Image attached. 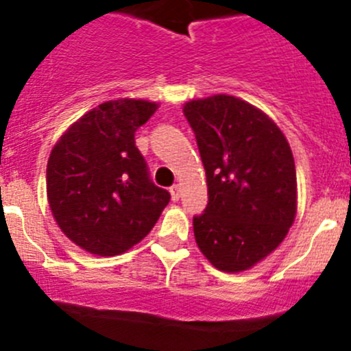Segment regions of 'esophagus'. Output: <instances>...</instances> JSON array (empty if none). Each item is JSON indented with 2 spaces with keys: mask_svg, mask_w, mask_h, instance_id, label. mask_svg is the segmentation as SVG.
<instances>
[{
  "mask_svg": "<svg viewBox=\"0 0 351 351\" xmlns=\"http://www.w3.org/2000/svg\"><path fill=\"white\" fill-rule=\"evenodd\" d=\"M169 192H171L173 201H178V199H180V185H173L171 189H169Z\"/></svg>",
  "mask_w": 351,
  "mask_h": 351,
  "instance_id": "obj_1",
  "label": "esophagus"
}]
</instances>
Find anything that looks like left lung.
<instances>
[{
	"instance_id": "obj_1",
	"label": "left lung",
	"mask_w": 351,
	"mask_h": 351,
	"mask_svg": "<svg viewBox=\"0 0 351 351\" xmlns=\"http://www.w3.org/2000/svg\"><path fill=\"white\" fill-rule=\"evenodd\" d=\"M208 182L194 216L199 250L218 270L242 271L284 241L296 215V168L279 126L230 95L186 101Z\"/></svg>"
}]
</instances>
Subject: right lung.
Returning a JSON list of instances; mask_svg holds the SVG:
<instances>
[{"mask_svg":"<svg viewBox=\"0 0 351 351\" xmlns=\"http://www.w3.org/2000/svg\"><path fill=\"white\" fill-rule=\"evenodd\" d=\"M157 104L110 100L72 124L53 147L47 194L58 227L74 244L98 256H116L142 241L168 191L150 180L135 133Z\"/></svg>","mask_w":351,"mask_h":351,"instance_id":"right-lung-1","label":"right lung"}]
</instances>
